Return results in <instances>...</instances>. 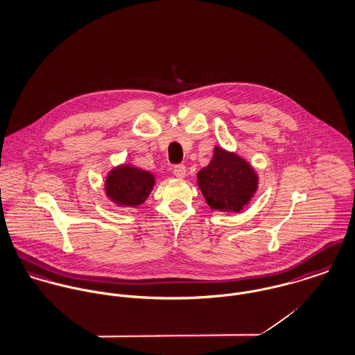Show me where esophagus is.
I'll use <instances>...</instances> for the list:
<instances>
[{
  "label": "esophagus",
  "instance_id": "esophagus-1",
  "mask_svg": "<svg viewBox=\"0 0 355 355\" xmlns=\"http://www.w3.org/2000/svg\"><path fill=\"white\" fill-rule=\"evenodd\" d=\"M173 173L177 178H184L187 175V167L184 164H175L173 168Z\"/></svg>",
  "mask_w": 355,
  "mask_h": 355
}]
</instances>
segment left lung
<instances>
[{"label":"left lung","mask_w":355,"mask_h":355,"mask_svg":"<svg viewBox=\"0 0 355 355\" xmlns=\"http://www.w3.org/2000/svg\"><path fill=\"white\" fill-rule=\"evenodd\" d=\"M197 185L212 209L239 212L256 193L259 177L245 159L215 147L212 160L197 173Z\"/></svg>","instance_id":"8db88e82"}]
</instances>
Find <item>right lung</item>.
<instances>
[{
    "instance_id": "1",
    "label": "right lung",
    "mask_w": 355,
    "mask_h": 355,
    "mask_svg": "<svg viewBox=\"0 0 355 355\" xmlns=\"http://www.w3.org/2000/svg\"><path fill=\"white\" fill-rule=\"evenodd\" d=\"M155 185L153 173L130 166L121 164L110 170L106 177V196L121 207H137L150 196Z\"/></svg>"
}]
</instances>
